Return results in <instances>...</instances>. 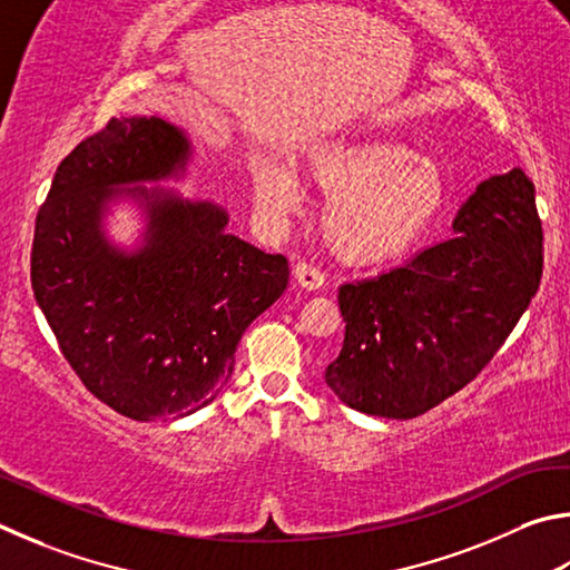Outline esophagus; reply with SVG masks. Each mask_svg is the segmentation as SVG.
I'll use <instances>...</instances> for the list:
<instances>
[{
  "instance_id": "esophagus-1",
  "label": "esophagus",
  "mask_w": 570,
  "mask_h": 570,
  "mask_svg": "<svg viewBox=\"0 0 570 570\" xmlns=\"http://www.w3.org/2000/svg\"><path fill=\"white\" fill-rule=\"evenodd\" d=\"M293 273H295L297 283L307 287V291H317V287H323V283H325V273L313 263H297Z\"/></svg>"
}]
</instances>
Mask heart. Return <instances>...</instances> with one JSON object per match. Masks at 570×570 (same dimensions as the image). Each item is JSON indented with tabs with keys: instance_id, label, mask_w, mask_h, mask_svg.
Returning a JSON list of instances; mask_svg holds the SVG:
<instances>
[{
	"instance_id": "obj_1",
	"label": "heart",
	"mask_w": 570,
	"mask_h": 570,
	"mask_svg": "<svg viewBox=\"0 0 570 570\" xmlns=\"http://www.w3.org/2000/svg\"><path fill=\"white\" fill-rule=\"evenodd\" d=\"M313 185L333 195L325 207V235L343 257L387 259L421 239L445 203V183L433 163L395 139H347L307 157ZM255 197L267 217H283L301 203L295 177L265 167Z\"/></svg>"
}]
</instances>
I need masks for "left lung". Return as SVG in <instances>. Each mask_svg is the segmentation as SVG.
Returning <instances> with one entry per match:
<instances>
[{
	"mask_svg": "<svg viewBox=\"0 0 570 570\" xmlns=\"http://www.w3.org/2000/svg\"><path fill=\"white\" fill-rule=\"evenodd\" d=\"M455 235L405 265L345 283L343 351L325 383L355 411L407 421L475 381L543 275L535 187L521 167L478 185Z\"/></svg>",
	"mask_w": 570,
	"mask_h": 570,
	"instance_id": "obj_1",
	"label": "left lung"
}]
</instances>
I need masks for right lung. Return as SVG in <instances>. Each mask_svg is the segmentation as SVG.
Returning <instances> with one entry per match:
<instances>
[{"instance_id":"obj_1","label":"right lung","mask_w":570,"mask_h":570,"mask_svg":"<svg viewBox=\"0 0 570 570\" xmlns=\"http://www.w3.org/2000/svg\"><path fill=\"white\" fill-rule=\"evenodd\" d=\"M187 155L163 119L112 117L59 163L35 223L32 291L59 351L97 401L139 423L213 403L239 337L291 277L283 255L227 235L209 203L157 197L137 255L107 245L115 187L173 175Z\"/></svg>"}]
</instances>
